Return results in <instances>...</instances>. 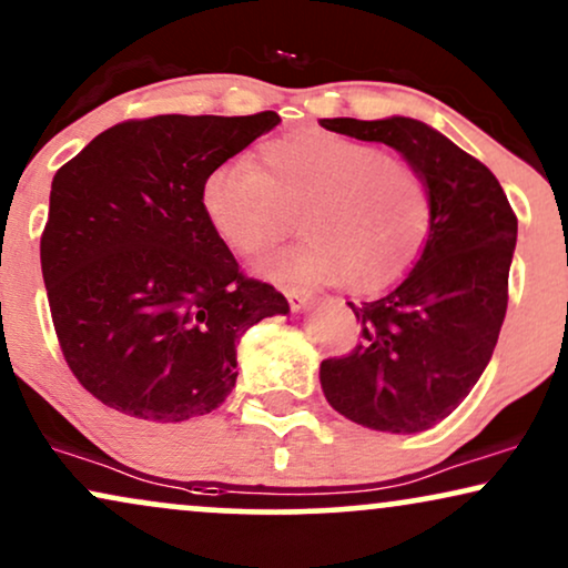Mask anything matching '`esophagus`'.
Segmentation results:
<instances>
[{
  "instance_id": "1",
  "label": "esophagus",
  "mask_w": 568,
  "mask_h": 568,
  "mask_svg": "<svg viewBox=\"0 0 568 568\" xmlns=\"http://www.w3.org/2000/svg\"><path fill=\"white\" fill-rule=\"evenodd\" d=\"M285 298H288L291 308H296V312H298V308H304L308 304L312 293L304 291V288H296V285H288V288H285Z\"/></svg>"
}]
</instances>
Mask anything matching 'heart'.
<instances>
[{
    "label": "heart",
    "instance_id": "b5f03b06",
    "mask_svg": "<svg viewBox=\"0 0 568 568\" xmlns=\"http://www.w3.org/2000/svg\"><path fill=\"white\" fill-rule=\"evenodd\" d=\"M201 212L235 254L254 256L298 225L304 239L267 262L277 277L343 280L375 293L414 267L433 231V191L412 160L375 143L298 128L225 160L201 181Z\"/></svg>",
    "mask_w": 568,
    "mask_h": 568
}]
</instances>
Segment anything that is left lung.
<instances>
[{
	"mask_svg": "<svg viewBox=\"0 0 568 568\" xmlns=\"http://www.w3.org/2000/svg\"><path fill=\"white\" fill-rule=\"evenodd\" d=\"M327 131L393 146L425 172L433 231L396 291L348 301L358 343L325 358L327 404L379 433H422L445 419L490 362L508 306L516 214L498 178L412 118L320 120Z\"/></svg>",
	"mask_w": 568,
	"mask_h": 568,
	"instance_id": "left-lung-1",
	"label": "left lung"
}]
</instances>
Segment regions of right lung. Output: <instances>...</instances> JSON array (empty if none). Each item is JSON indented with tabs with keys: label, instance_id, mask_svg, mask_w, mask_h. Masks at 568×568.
<instances>
[{
	"label": "right lung",
	"instance_id": "right-lung-1",
	"mask_svg": "<svg viewBox=\"0 0 568 568\" xmlns=\"http://www.w3.org/2000/svg\"><path fill=\"white\" fill-rule=\"evenodd\" d=\"M280 123L156 114L99 133L57 170L41 275L78 383L146 422L210 414L235 387V343L288 301L248 277L201 212V181Z\"/></svg>",
	"mask_w": 568,
	"mask_h": 568
}]
</instances>
